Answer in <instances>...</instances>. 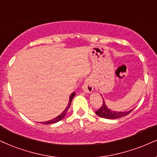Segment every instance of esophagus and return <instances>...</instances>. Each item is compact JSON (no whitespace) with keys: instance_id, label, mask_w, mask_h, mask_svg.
Here are the masks:
<instances>
[{"instance_id":"obj_1","label":"esophagus","mask_w":157,"mask_h":157,"mask_svg":"<svg viewBox=\"0 0 157 157\" xmlns=\"http://www.w3.org/2000/svg\"><path fill=\"white\" fill-rule=\"evenodd\" d=\"M82 90L85 92V93L89 94L91 93L94 90V86H93V82L90 79H87V80L85 81L84 84L82 85Z\"/></svg>"}]
</instances>
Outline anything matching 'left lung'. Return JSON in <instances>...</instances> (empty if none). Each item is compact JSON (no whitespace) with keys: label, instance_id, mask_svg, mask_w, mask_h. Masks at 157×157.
Instances as JSON below:
<instances>
[{"label":"left lung","instance_id":"8db88e82","mask_svg":"<svg viewBox=\"0 0 157 157\" xmlns=\"http://www.w3.org/2000/svg\"><path fill=\"white\" fill-rule=\"evenodd\" d=\"M101 96L102 97L101 94ZM132 109H132L129 111H125V112H118V111L112 110V109H109L108 107H107L103 98L102 105L100 107V109L96 111L95 113L98 116L101 117V118H107V119H117V118H120L124 116H127L129 113H130L132 111Z\"/></svg>","mask_w":157,"mask_h":157}]
</instances>
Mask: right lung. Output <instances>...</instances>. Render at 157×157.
<instances>
[{
  "instance_id": "1",
  "label": "right lung",
  "mask_w": 157,
  "mask_h": 157,
  "mask_svg": "<svg viewBox=\"0 0 157 157\" xmlns=\"http://www.w3.org/2000/svg\"><path fill=\"white\" fill-rule=\"evenodd\" d=\"M75 94H75V92H73V93L71 94L70 97H69V103H68V105H67V107H66L65 109H64V110L63 111V112H62L61 113H60V114L59 115V116H57V117H56V118H54L53 119H52V120L48 121H45V122H42V123H41V124H55V123H57V122L59 121H60V120L63 119V118H64V117H65L66 114H67L68 109H69V107H70V105H71V101H72L73 98H74V97H75Z\"/></svg>"
}]
</instances>
